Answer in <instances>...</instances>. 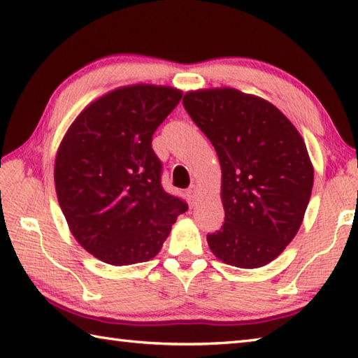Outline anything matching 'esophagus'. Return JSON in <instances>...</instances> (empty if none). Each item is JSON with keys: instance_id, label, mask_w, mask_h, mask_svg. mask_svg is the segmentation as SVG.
<instances>
[{"instance_id": "1", "label": "esophagus", "mask_w": 358, "mask_h": 358, "mask_svg": "<svg viewBox=\"0 0 358 358\" xmlns=\"http://www.w3.org/2000/svg\"><path fill=\"white\" fill-rule=\"evenodd\" d=\"M187 195H189V199H191V201L195 203L196 199H199V195H200V187L196 185H192L191 187H189Z\"/></svg>"}]
</instances>
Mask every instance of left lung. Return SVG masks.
Returning <instances> with one entry per match:
<instances>
[{"mask_svg":"<svg viewBox=\"0 0 358 358\" xmlns=\"http://www.w3.org/2000/svg\"><path fill=\"white\" fill-rule=\"evenodd\" d=\"M183 106L222 166L224 223L208 235L218 260L262 268L299 232L314 167L295 126L275 106L232 87L191 90Z\"/></svg>","mask_w":358,"mask_h":358,"instance_id":"1","label":"left lung"}]
</instances>
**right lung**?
I'll return each mask as SVG.
<instances>
[{
    "mask_svg": "<svg viewBox=\"0 0 358 358\" xmlns=\"http://www.w3.org/2000/svg\"><path fill=\"white\" fill-rule=\"evenodd\" d=\"M183 96L134 85L92 101L67 129L55 158L59 208L80 245L113 266L148 262L187 204L162 186L152 135Z\"/></svg>",
    "mask_w": 358,
    "mask_h": 358,
    "instance_id": "obj_1",
    "label": "right lung"
}]
</instances>
